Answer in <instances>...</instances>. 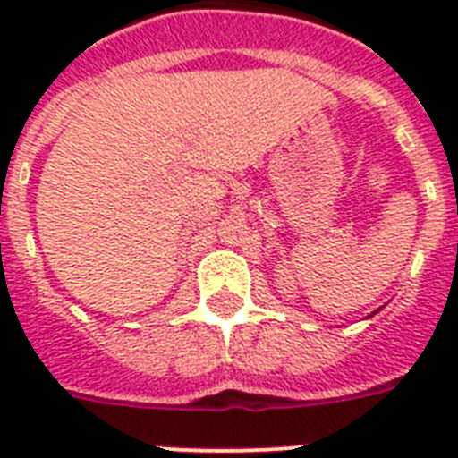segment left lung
Returning <instances> with one entry per match:
<instances>
[{"mask_svg": "<svg viewBox=\"0 0 458 458\" xmlns=\"http://www.w3.org/2000/svg\"><path fill=\"white\" fill-rule=\"evenodd\" d=\"M376 311H378V310H376ZM376 311H374V314H376ZM374 314H369V317H374Z\"/></svg>", "mask_w": 458, "mask_h": 458, "instance_id": "obj_1", "label": "left lung"}]
</instances>
